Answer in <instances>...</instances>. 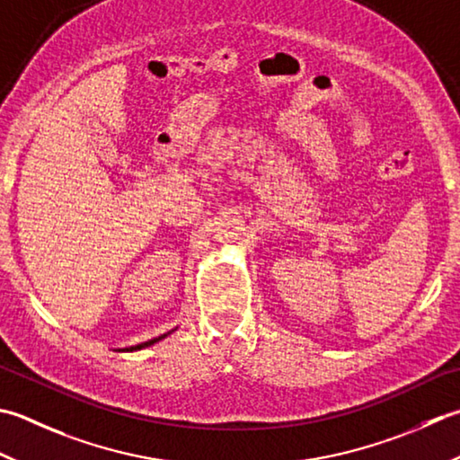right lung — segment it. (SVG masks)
Masks as SVG:
<instances>
[{"instance_id":"1","label":"right lung","mask_w":460,"mask_h":460,"mask_svg":"<svg viewBox=\"0 0 460 460\" xmlns=\"http://www.w3.org/2000/svg\"><path fill=\"white\" fill-rule=\"evenodd\" d=\"M167 335H169V332H165V335H161V337H155V339H151V341H147V343L135 345V347H129V349H125V350H139V349H146V347H151L153 343H157V341H161V339H165Z\"/></svg>"}]
</instances>
